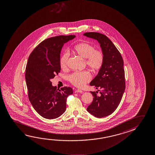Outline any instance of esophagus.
I'll return each instance as SVG.
<instances>
[{
	"label": "esophagus",
	"instance_id": "obj_1",
	"mask_svg": "<svg viewBox=\"0 0 155 155\" xmlns=\"http://www.w3.org/2000/svg\"><path fill=\"white\" fill-rule=\"evenodd\" d=\"M75 92H76V93H83V92H84L83 91H81V90H80V89H77V90H76L75 91Z\"/></svg>",
	"mask_w": 155,
	"mask_h": 155
}]
</instances>
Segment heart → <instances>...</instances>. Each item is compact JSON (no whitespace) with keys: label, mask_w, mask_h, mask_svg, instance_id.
Masks as SVG:
<instances>
[{"label":"heart","mask_w":155,"mask_h":155,"mask_svg":"<svg viewBox=\"0 0 155 155\" xmlns=\"http://www.w3.org/2000/svg\"><path fill=\"white\" fill-rule=\"evenodd\" d=\"M74 51L77 54L85 59L86 66L92 71H97L102 68L104 62V55L102 51L95 50L94 46L87 43H81L74 47ZM69 53L64 52L60 59L61 67L66 70L68 67ZM91 75L87 71L76 72L69 77V81L74 86L81 87L90 80Z\"/></svg>","instance_id":"1"}]
</instances>
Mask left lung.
I'll list each match as a JSON object with an SVG mask.
<instances>
[{
  "instance_id": "left-lung-1",
  "label": "left lung",
  "mask_w": 155,
  "mask_h": 155,
  "mask_svg": "<svg viewBox=\"0 0 155 155\" xmlns=\"http://www.w3.org/2000/svg\"><path fill=\"white\" fill-rule=\"evenodd\" d=\"M83 36L96 40L104 55V62L96 76L90 85L98 91H90L94 97L87 108L90 114L97 118L107 117L118 107L125 89L124 63L122 56L107 36L97 32H87ZM101 89L99 91V89Z\"/></svg>"
}]
</instances>
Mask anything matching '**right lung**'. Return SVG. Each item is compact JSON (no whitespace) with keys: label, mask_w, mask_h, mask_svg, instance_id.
I'll return each mask as SVG.
<instances>
[{"label":"right lung","mask_w":155,"mask_h":155,"mask_svg":"<svg viewBox=\"0 0 155 155\" xmlns=\"http://www.w3.org/2000/svg\"><path fill=\"white\" fill-rule=\"evenodd\" d=\"M75 37L69 35L48 38L28 57L25 71L28 99L36 111L46 119L60 117L66 110L67 97L73 94L70 87L57 89L51 79L61 70L60 59L64 44Z\"/></svg>","instance_id":"obj_1"}]
</instances>
